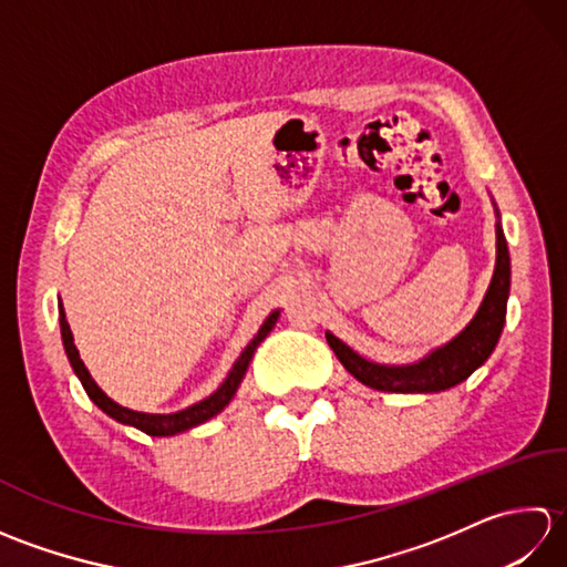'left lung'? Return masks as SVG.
<instances>
[{"instance_id":"left-lung-1","label":"left lung","mask_w":567,"mask_h":567,"mask_svg":"<svg viewBox=\"0 0 567 567\" xmlns=\"http://www.w3.org/2000/svg\"><path fill=\"white\" fill-rule=\"evenodd\" d=\"M509 248L507 238L497 224V262L495 275L487 287V295L480 305L473 321L455 336L453 341L431 351L419 363L412 365H380L370 363L363 355H358L353 348L336 339L327 331V341L333 348L336 358L351 375L380 392H441L453 384L467 380L473 372L485 363L495 351V346L507 319V299H509Z\"/></svg>"}]
</instances>
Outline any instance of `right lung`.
Returning a JSON list of instances; mask_svg holds the SVG:
<instances>
[{"label": "right lung", "instance_id": "obj_1", "mask_svg": "<svg viewBox=\"0 0 567 567\" xmlns=\"http://www.w3.org/2000/svg\"><path fill=\"white\" fill-rule=\"evenodd\" d=\"M58 311H60V336H63V346H65V353H68V360L72 370H75V375L80 378L84 392H87L90 400L97 404L104 414H110L112 419L122 421V424H128V426H136L141 429L143 433H148V436H175V433L179 431H187L192 426H199L204 424V421H209L212 416H216L221 412V409L234 400V394L238 390L240 380H244L246 370L250 365L252 360V353H256V348L262 343L265 336H268L272 331V327L277 323V317H280V311H272V315L265 319V323L260 327V331L256 333V339H252L246 348L244 353H240V358L234 363L231 372H228L226 380L221 382V388L216 390L214 394H209L207 400H202L197 404H192L187 409H183V412H175V414H143V412H134V409H126L122 404H116L114 400H110L102 390L100 384L92 380L90 370L84 368L82 358H80V351L75 348V341H72V331L68 327V319H65V311H63V305H58Z\"/></svg>", "mask_w": 567, "mask_h": 567}]
</instances>
